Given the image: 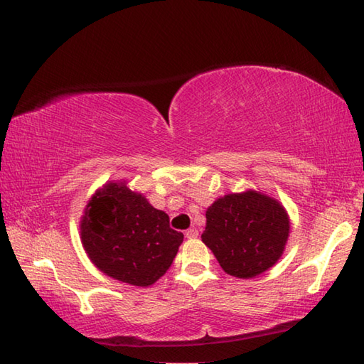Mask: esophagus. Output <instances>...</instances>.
Segmentation results:
<instances>
[{"instance_id": "obj_1", "label": "esophagus", "mask_w": 364, "mask_h": 364, "mask_svg": "<svg viewBox=\"0 0 364 364\" xmlns=\"http://www.w3.org/2000/svg\"><path fill=\"white\" fill-rule=\"evenodd\" d=\"M198 236V231L196 230V228H189L188 231H186V237L188 239H194V237H197Z\"/></svg>"}]
</instances>
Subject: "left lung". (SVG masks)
<instances>
[{"label":"left lung","mask_w":364,"mask_h":364,"mask_svg":"<svg viewBox=\"0 0 364 364\" xmlns=\"http://www.w3.org/2000/svg\"><path fill=\"white\" fill-rule=\"evenodd\" d=\"M289 230V215L278 200L247 189L208 208L202 241L228 275L253 278L282 258Z\"/></svg>","instance_id":"1"}]
</instances>
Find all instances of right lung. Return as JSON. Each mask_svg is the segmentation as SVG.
<instances>
[{"instance_id": "add662e5", "label": "right lung", "mask_w": 364, "mask_h": 364, "mask_svg": "<svg viewBox=\"0 0 364 364\" xmlns=\"http://www.w3.org/2000/svg\"><path fill=\"white\" fill-rule=\"evenodd\" d=\"M89 259L115 280L150 286L172 266L183 233L168 225V215L153 208L127 181H107L90 197L80 222Z\"/></svg>"}]
</instances>
